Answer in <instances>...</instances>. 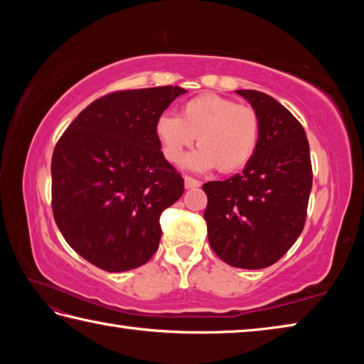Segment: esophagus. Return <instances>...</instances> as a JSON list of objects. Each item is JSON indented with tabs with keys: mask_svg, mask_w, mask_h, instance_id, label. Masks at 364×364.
<instances>
[{
	"mask_svg": "<svg viewBox=\"0 0 364 364\" xmlns=\"http://www.w3.org/2000/svg\"><path fill=\"white\" fill-rule=\"evenodd\" d=\"M184 186H186V189L199 188L200 186V181L196 180V178H193V176H184Z\"/></svg>",
	"mask_w": 364,
	"mask_h": 364,
	"instance_id": "34e87169",
	"label": "esophagus"
}]
</instances>
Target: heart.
Here are the masks:
<instances>
[{"instance_id": "1", "label": "heart", "mask_w": 364, "mask_h": 364, "mask_svg": "<svg viewBox=\"0 0 364 364\" xmlns=\"http://www.w3.org/2000/svg\"><path fill=\"white\" fill-rule=\"evenodd\" d=\"M156 133L170 162H181L197 136L200 149L188 159L189 167H217L231 173L244 168L254 157L260 139V119L249 106L204 95L184 104L180 117H160Z\"/></svg>"}]
</instances>
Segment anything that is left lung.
Returning a JSON list of instances; mask_svg holds the SVG:
<instances>
[{"mask_svg": "<svg viewBox=\"0 0 364 364\" xmlns=\"http://www.w3.org/2000/svg\"><path fill=\"white\" fill-rule=\"evenodd\" d=\"M260 119V139L242 173L208 181V242L236 268L262 269L279 260L304 231L313 171L300 122L271 97L237 90Z\"/></svg>", "mask_w": 364, "mask_h": 364, "instance_id": "8db88e82", "label": "left lung"}]
</instances>
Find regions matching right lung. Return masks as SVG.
Returning a JSON list of instances; mask_svg holds the SVG:
<instances>
[{
  "mask_svg": "<svg viewBox=\"0 0 364 364\" xmlns=\"http://www.w3.org/2000/svg\"><path fill=\"white\" fill-rule=\"evenodd\" d=\"M180 86L115 91L77 115L51 160L53 215L67 244L110 273L151 260L160 215L184 180L160 151L156 123Z\"/></svg>",
  "mask_w": 364,
  "mask_h": 364,
  "instance_id": "1",
  "label": "right lung"
}]
</instances>
